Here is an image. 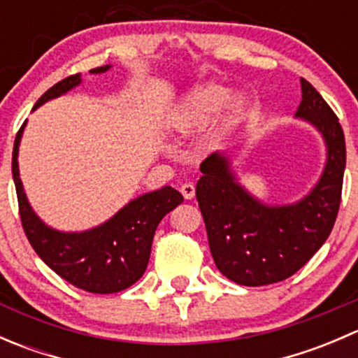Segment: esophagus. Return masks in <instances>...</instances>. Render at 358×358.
Instances as JSON below:
<instances>
[{
	"label": "esophagus",
	"mask_w": 358,
	"mask_h": 358,
	"mask_svg": "<svg viewBox=\"0 0 358 358\" xmlns=\"http://www.w3.org/2000/svg\"><path fill=\"white\" fill-rule=\"evenodd\" d=\"M180 192H182V196L185 197L187 201H190L196 196V187H194L192 183H183V185L180 187Z\"/></svg>",
	"instance_id": "esophagus-1"
}]
</instances>
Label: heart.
Listing matches in <instances>:
<instances>
[{"mask_svg":"<svg viewBox=\"0 0 358 358\" xmlns=\"http://www.w3.org/2000/svg\"><path fill=\"white\" fill-rule=\"evenodd\" d=\"M229 88L216 85V83H209V85L194 90L173 115V133L178 138H190V136L204 131L215 121L216 114L229 100ZM236 106L243 107V102L239 100Z\"/></svg>","mask_w":358,"mask_h":358,"instance_id":"b5f03b06","label":"heart"}]
</instances>
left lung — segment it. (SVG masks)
Here are the masks:
<instances>
[{"label":"left lung","mask_w":358,"mask_h":358,"mask_svg":"<svg viewBox=\"0 0 358 358\" xmlns=\"http://www.w3.org/2000/svg\"><path fill=\"white\" fill-rule=\"evenodd\" d=\"M296 115L312 122L327 145V162L315 189L291 206H266L232 175L229 159L211 154L201 164L196 197L209 249L220 272L241 286H268L298 272L326 243L339 211L346 147L338 115L301 78Z\"/></svg>","instance_id":"8db88e82"}]
</instances>
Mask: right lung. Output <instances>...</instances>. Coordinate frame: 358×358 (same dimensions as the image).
Wrapping results in <instances>:
<instances>
[{"mask_svg":"<svg viewBox=\"0 0 358 358\" xmlns=\"http://www.w3.org/2000/svg\"><path fill=\"white\" fill-rule=\"evenodd\" d=\"M110 66L92 69V74L106 72ZM81 83L79 74L62 79L36 102V107L50 99L64 95ZM24 126L13 143L12 173L22 229L39 258L64 280L83 291L110 294L133 286L147 268L152 239L162 218L183 202V196L173 187L136 197L114 218L96 229L81 234H66L46 227L29 206L19 176V143Z\"/></svg>","mask_w":358,"mask_h":358,"instance_id":"1","label":"right lung"}]
</instances>
